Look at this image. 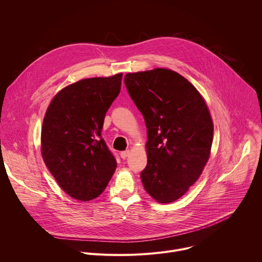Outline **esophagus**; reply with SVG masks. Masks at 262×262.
Returning <instances> with one entry per match:
<instances>
[{
    "mask_svg": "<svg viewBox=\"0 0 262 262\" xmlns=\"http://www.w3.org/2000/svg\"><path fill=\"white\" fill-rule=\"evenodd\" d=\"M128 155H129V150H125V151L120 152V157H121V159H123V160H125V159L128 157Z\"/></svg>",
    "mask_w": 262,
    "mask_h": 262,
    "instance_id": "esophagus-1",
    "label": "esophagus"
}]
</instances>
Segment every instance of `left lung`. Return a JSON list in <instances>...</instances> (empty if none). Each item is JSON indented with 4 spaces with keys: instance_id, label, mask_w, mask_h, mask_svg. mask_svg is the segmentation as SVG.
Listing matches in <instances>:
<instances>
[{
    "instance_id": "obj_1",
    "label": "left lung",
    "mask_w": 262,
    "mask_h": 262,
    "mask_svg": "<svg viewBox=\"0 0 262 262\" xmlns=\"http://www.w3.org/2000/svg\"><path fill=\"white\" fill-rule=\"evenodd\" d=\"M124 82L147 127L144 189L157 202H174L210 157L213 123L207 104L191 82L168 68L128 72Z\"/></svg>"
}]
</instances>
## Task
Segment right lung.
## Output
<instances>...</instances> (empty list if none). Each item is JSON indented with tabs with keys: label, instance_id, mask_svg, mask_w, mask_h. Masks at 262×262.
Listing matches in <instances>:
<instances>
[{
	"label": "right lung",
	"instance_id": "right-lung-1",
	"mask_svg": "<svg viewBox=\"0 0 262 262\" xmlns=\"http://www.w3.org/2000/svg\"><path fill=\"white\" fill-rule=\"evenodd\" d=\"M121 81L120 72L70 84L54 96L46 112L42 159L60 188L76 200L98 197L116 170V160L101 138V129Z\"/></svg>",
	"mask_w": 262,
	"mask_h": 262
}]
</instances>
